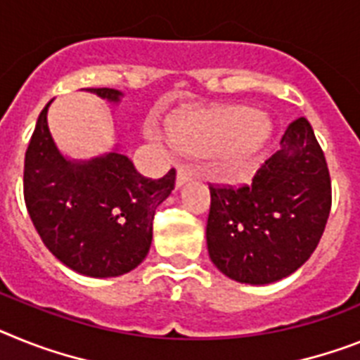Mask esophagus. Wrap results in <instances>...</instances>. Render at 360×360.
Segmentation results:
<instances>
[{"mask_svg": "<svg viewBox=\"0 0 360 360\" xmlns=\"http://www.w3.org/2000/svg\"><path fill=\"white\" fill-rule=\"evenodd\" d=\"M194 177V172L190 166H179V170H177V179H175V185L183 186L186 181H190Z\"/></svg>", "mask_w": 360, "mask_h": 360, "instance_id": "34e87169", "label": "esophagus"}]
</instances>
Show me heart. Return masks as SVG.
<instances>
[{
    "label": "heart",
    "mask_w": 360,
    "mask_h": 360,
    "mask_svg": "<svg viewBox=\"0 0 360 360\" xmlns=\"http://www.w3.org/2000/svg\"><path fill=\"white\" fill-rule=\"evenodd\" d=\"M148 135L162 146L177 144L190 152H214L225 168H241L265 146L271 122L265 115L243 105H223L174 119L170 135L148 126Z\"/></svg>",
    "instance_id": "1"
}]
</instances>
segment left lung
Segmentation results:
<instances>
[{
    "label": "left lung",
    "instance_id": "1",
    "mask_svg": "<svg viewBox=\"0 0 360 360\" xmlns=\"http://www.w3.org/2000/svg\"><path fill=\"white\" fill-rule=\"evenodd\" d=\"M280 146L249 185H210L208 255L236 282L264 285L292 274L328 223L331 179L307 119L292 120Z\"/></svg>",
    "mask_w": 360,
    "mask_h": 360
}]
</instances>
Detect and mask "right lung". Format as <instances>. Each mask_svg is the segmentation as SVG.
I'll return each instance as SVG.
<instances>
[{"label":"right lung","instance_id":"right-lung-1","mask_svg":"<svg viewBox=\"0 0 360 360\" xmlns=\"http://www.w3.org/2000/svg\"><path fill=\"white\" fill-rule=\"evenodd\" d=\"M108 102L122 93L87 87ZM41 110L25 152L23 195L27 212L45 247L69 269L93 278L129 273L152 245L153 216L172 194L175 170L148 179L119 150L91 161H69L60 153Z\"/></svg>","mask_w":360,"mask_h":360}]
</instances>
